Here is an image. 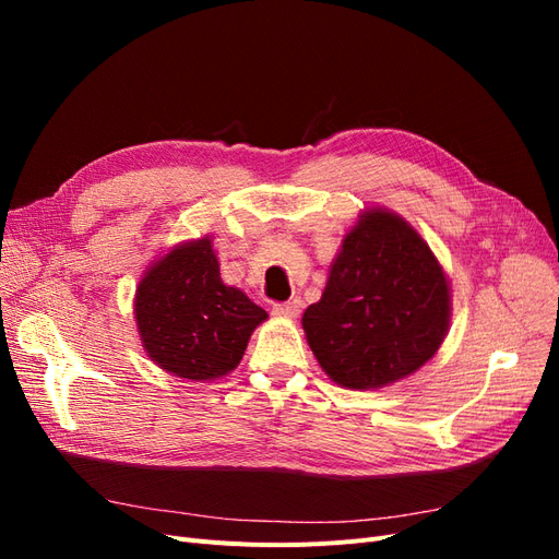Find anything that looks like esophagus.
Wrapping results in <instances>:
<instances>
[{"instance_id": "esophagus-1", "label": "esophagus", "mask_w": 559, "mask_h": 559, "mask_svg": "<svg viewBox=\"0 0 559 559\" xmlns=\"http://www.w3.org/2000/svg\"><path fill=\"white\" fill-rule=\"evenodd\" d=\"M273 312H275L277 317H289V319H294V317L300 314V300L294 298V300H289V302H275Z\"/></svg>"}]
</instances>
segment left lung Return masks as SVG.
<instances>
[{"label":"left lung","instance_id":"obj_1","mask_svg":"<svg viewBox=\"0 0 559 559\" xmlns=\"http://www.w3.org/2000/svg\"><path fill=\"white\" fill-rule=\"evenodd\" d=\"M450 324V292L429 245L401 216L366 212L343 240L321 300L302 314L326 376L378 389L425 366Z\"/></svg>","mask_w":559,"mask_h":559}]
</instances>
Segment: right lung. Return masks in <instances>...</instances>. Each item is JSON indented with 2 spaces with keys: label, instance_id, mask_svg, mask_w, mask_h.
<instances>
[{
  "label": "right lung",
  "instance_id": "right-lung-1",
  "mask_svg": "<svg viewBox=\"0 0 559 559\" xmlns=\"http://www.w3.org/2000/svg\"><path fill=\"white\" fill-rule=\"evenodd\" d=\"M265 317L257 302L222 282L210 238L179 245L151 265L134 298L146 354L186 380L230 373Z\"/></svg>",
  "mask_w": 559,
  "mask_h": 559
}]
</instances>
